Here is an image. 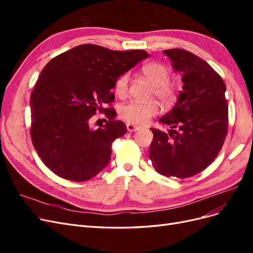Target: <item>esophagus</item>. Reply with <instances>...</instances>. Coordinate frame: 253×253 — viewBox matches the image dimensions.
I'll use <instances>...</instances> for the list:
<instances>
[{
    "mask_svg": "<svg viewBox=\"0 0 253 253\" xmlns=\"http://www.w3.org/2000/svg\"><path fill=\"white\" fill-rule=\"evenodd\" d=\"M140 127L139 126H134V125H126V129L128 132H136V131H138Z\"/></svg>",
    "mask_w": 253,
    "mask_h": 253,
    "instance_id": "obj_1",
    "label": "esophagus"
}]
</instances>
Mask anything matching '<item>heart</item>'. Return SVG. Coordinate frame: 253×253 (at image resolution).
<instances>
[{"instance_id":"heart-1","label":"heart","mask_w":253,"mask_h":253,"mask_svg":"<svg viewBox=\"0 0 253 253\" xmlns=\"http://www.w3.org/2000/svg\"><path fill=\"white\" fill-rule=\"evenodd\" d=\"M142 74L153 84V96H155L164 105H172L177 98V87L170 82V71L165 64L151 62L142 66ZM129 75H121L115 84V91L119 98L127 95ZM159 113L156 102H129L120 108V117L129 125L142 126Z\"/></svg>"}]
</instances>
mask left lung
Segmentation results:
<instances>
[{
	"instance_id": "left-lung-1",
	"label": "left lung",
	"mask_w": 253,
	"mask_h": 253,
	"mask_svg": "<svg viewBox=\"0 0 253 253\" xmlns=\"http://www.w3.org/2000/svg\"><path fill=\"white\" fill-rule=\"evenodd\" d=\"M175 72L182 75V90L174 108L159 119L170 126L169 134L151 128L150 159L167 177L187 178L209 167L228 133L226 85L202 58L185 49L164 50ZM179 127V132L173 129Z\"/></svg>"
}]
</instances>
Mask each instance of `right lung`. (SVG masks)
<instances>
[{
  "label": "right lung",
  "instance_id": "obj_1",
  "mask_svg": "<svg viewBox=\"0 0 253 253\" xmlns=\"http://www.w3.org/2000/svg\"><path fill=\"white\" fill-rule=\"evenodd\" d=\"M148 57L141 49L82 44L45 65L30 96V137L49 170L64 179L85 181L108 166L112 143L126 133V126L103 105L114 101L111 89L120 76ZM97 111L109 120L94 130L89 120Z\"/></svg>",
  "mask_w": 253,
  "mask_h": 253
}]
</instances>
